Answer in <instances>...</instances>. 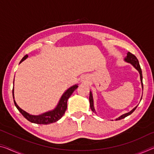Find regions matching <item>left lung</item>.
Instances as JSON below:
<instances>
[{
    "mask_svg": "<svg viewBox=\"0 0 154 154\" xmlns=\"http://www.w3.org/2000/svg\"><path fill=\"white\" fill-rule=\"evenodd\" d=\"M125 61H127V62H128L129 63H131V65H133L134 66V67L136 68V69L138 71L139 73H140V80H141V83H142V86H143V74H142V70H141V68H140V64H139L138 62V60L137 59V58L136 57V56L134 55L133 54H131V52H128L127 53V57L125 58ZM89 103H90V108L93 111V112H95V109H94V101H93V97H92V94L91 92L90 91L89 92ZM137 107H136L135 108H134L133 109H132L131 112H129L127 113H125V114L122 115L121 116H120L119 118H116V120H121V119H123L125 117L128 116L129 115L131 114L132 113H133L135 109H136Z\"/></svg>",
    "mask_w": 154,
    "mask_h": 154,
    "instance_id": "left-lung-1",
    "label": "left lung"
}]
</instances>
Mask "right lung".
Returning a JSON list of instances; mask_svg holds the SVG:
<instances>
[{"instance_id":"obj_1","label":"right lung","mask_w":154,"mask_h":154,"mask_svg":"<svg viewBox=\"0 0 154 154\" xmlns=\"http://www.w3.org/2000/svg\"><path fill=\"white\" fill-rule=\"evenodd\" d=\"M27 56H28L27 55H25L24 57L22 58V60H20V63L21 62H23L24 60H25V59L27 58ZM77 87H78V85H75L74 86L71 87L70 88L68 89L63 94L62 97H61L57 107L54 109L53 111L44 113H42V114H41L39 116H33V115L29 114V113L25 112V111H23L22 109H20L19 107H18V105L16 103V101L14 100V105H15L16 108L18 109V110L20 112L21 114H22L27 120H29V122H34V123H36V124H40V125L50 124V123H52V122H56L57 120L60 119V118L63 117V116L64 115V113H65L66 109H67V103L68 98L71 96V95H72L73 92L74 91L75 89H76ZM12 94H13V98H14V87L12 90Z\"/></svg>"}]
</instances>
